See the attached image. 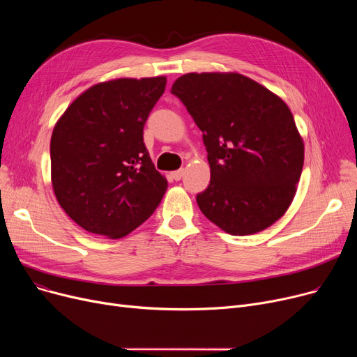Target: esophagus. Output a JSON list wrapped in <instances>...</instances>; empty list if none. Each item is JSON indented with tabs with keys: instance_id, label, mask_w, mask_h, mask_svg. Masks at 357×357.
I'll use <instances>...</instances> for the list:
<instances>
[{
	"instance_id": "esophagus-1",
	"label": "esophagus",
	"mask_w": 357,
	"mask_h": 357,
	"mask_svg": "<svg viewBox=\"0 0 357 357\" xmlns=\"http://www.w3.org/2000/svg\"><path fill=\"white\" fill-rule=\"evenodd\" d=\"M171 175H172V178H174L175 181H179V179L183 176V169H179V171H174Z\"/></svg>"
}]
</instances>
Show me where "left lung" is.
I'll list each match as a JSON object with an SVG mask.
<instances>
[{"instance_id":"obj_1","label":"left lung","mask_w":357,"mask_h":357,"mask_svg":"<svg viewBox=\"0 0 357 357\" xmlns=\"http://www.w3.org/2000/svg\"><path fill=\"white\" fill-rule=\"evenodd\" d=\"M171 92L202 131L211 179L197 195L202 214L233 236L282 217L304 166V142L288 105L236 72L179 77Z\"/></svg>"}]
</instances>
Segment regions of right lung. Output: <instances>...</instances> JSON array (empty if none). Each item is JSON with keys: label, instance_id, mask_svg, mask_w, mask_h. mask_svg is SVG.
<instances>
[{"label": "right lung", "instance_id": "1", "mask_svg": "<svg viewBox=\"0 0 357 357\" xmlns=\"http://www.w3.org/2000/svg\"><path fill=\"white\" fill-rule=\"evenodd\" d=\"M165 77L119 78L88 88L50 139L53 192L84 230L121 238L153 214L167 181L150 159L143 127Z\"/></svg>", "mask_w": 357, "mask_h": 357}]
</instances>
